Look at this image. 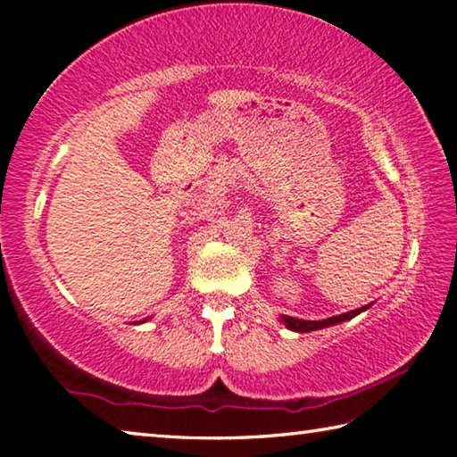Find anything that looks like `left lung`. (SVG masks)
I'll use <instances>...</instances> for the list:
<instances>
[{
	"label": "left lung",
	"mask_w": 457,
	"mask_h": 457,
	"mask_svg": "<svg viewBox=\"0 0 457 457\" xmlns=\"http://www.w3.org/2000/svg\"><path fill=\"white\" fill-rule=\"evenodd\" d=\"M367 308H369V304L357 308V311H351V312H345V314H338V316H330V319H324V320H303V319H294V316H282V322L294 332H311V330H319V328H324V327H332V324L351 320L357 314L365 312Z\"/></svg>",
	"instance_id": "1"
}]
</instances>
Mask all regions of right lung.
Returning a JSON list of instances; mask_svg holds the SVG:
<instances>
[{
	"instance_id": "obj_1",
	"label": "right lung",
	"mask_w": 457,
	"mask_h": 457,
	"mask_svg": "<svg viewBox=\"0 0 457 457\" xmlns=\"http://www.w3.org/2000/svg\"><path fill=\"white\" fill-rule=\"evenodd\" d=\"M138 322H143V320H138Z\"/></svg>"
}]
</instances>
